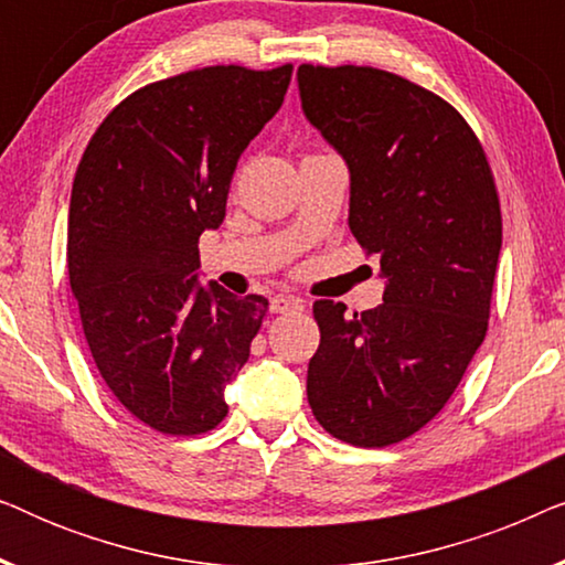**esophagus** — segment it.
Here are the masks:
<instances>
[{"mask_svg":"<svg viewBox=\"0 0 565 565\" xmlns=\"http://www.w3.org/2000/svg\"><path fill=\"white\" fill-rule=\"evenodd\" d=\"M303 308V300L292 296H275L269 300V311L273 313H288V311H300Z\"/></svg>","mask_w":565,"mask_h":565,"instance_id":"esophagus-1","label":"esophagus"}]
</instances>
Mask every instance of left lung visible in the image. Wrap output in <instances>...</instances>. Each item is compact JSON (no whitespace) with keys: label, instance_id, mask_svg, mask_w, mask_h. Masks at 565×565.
Instances as JSON below:
<instances>
[{"label":"left lung","instance_id":"1","mask_svg":"<svg viewBox=\"0 0 565 565\" xmlns=\"http://www.w3.org/2000/svg\"><path fill=\"white\" fill-rule=\"evenodd\" d=\"M300 105L350 167V231L383 303L316 300L308 404L331 437L388 447L443 412L481 347L501 249L489 159L450 103L373 66H298Z\"/></svg>","mask_w":565,"mask_h":565}]
</instances>
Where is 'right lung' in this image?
Segmentation results:
<instances>
[{
  "instance_id": "right-lung-1",
  "label": "right lung",
  "mask_w": 565,
  "mask_h": 565,
  "mask_svg": "<svg viewBox=\"0 0 565 565\" xmlns=\"http://www.w3.org/2000/svg\"><path fill=\"white\" fill-rule=\"evenodd\" d=\"M292 66H205L146 84L99 122L68 205V282L107 388L146 427L205 435L267 313L198 282L238 157L280 110Z\"/></svg>"
}]
</instances>
